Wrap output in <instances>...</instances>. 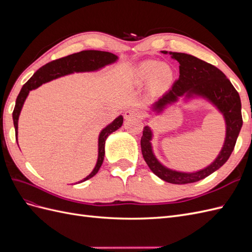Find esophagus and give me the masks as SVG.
<instances>
[{"label": "esophagus", "instance_id": "1", "mask_svg": "<svg viewBox=\"0 0 252 252\" xmlns=\"http://www.w3.org/2000/svg\"><path fill=\"white\" fill-rule=\"evenodd\" d=\"M142 117V112L138 108H130L125 111L124 113V118L126 120L132 119V118H141Z\"/></svg>", "mask_w": 252, "mask_h": 252}]
</instances>
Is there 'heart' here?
Returning <instances> with one entry per match:
<instances>
[{
    "label": "heart",
    "mask_w": 252,
    "mask_h": 252,
    "mask_svg": "<svg viewBox=\"0 0 252 252\" xmlns=\"http://www.w3.org/2000/svg\"><path fill=\"white\" fill-rule=\"evenodd\" d=\"M170 79L171 72L168 68L154 61H145L135 69V81L139 85H145L151 81L155 87H159L168 83Z\"/></svg>",
    "instance_id": "1"
}]
</instances>
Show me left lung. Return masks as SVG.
<instances>
[{
	"instance_id": "8db88e82",
	"label": "left lung",
	"mask_w": 252,
	"mask_h": 252,
	"mask_svg": "<svg viewBox=\"0 0 252 252\" xmlns=\"http://www.w3.org/2000/svg\"><path fill=\"white\" fill-rule=\"evenodd\" d=\"M164 55H169L180 64V77L174 82L170 90L150 106L149 114L158 116L164 110L179 101V97H184L185 102L193 98H202L209 102L222 114L226 134L223 147L211 164L203 169L192 172L179 171L168 168L158 161L152 147L154 131L147 125L144 127L141 139L142 155L150 170L161 180L171 184H189L207 178L208 175L220 168L229 158L235 146L236 139L243 125L241 98L231 82L219 68L191 55L183 52L161 51Z\"/></svg>"
}]
</instances>
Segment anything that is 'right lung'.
<instances>
[{"mask_svg": "<svg viewBox=\"0 0 252 252\" xmlns=\"http://www.w3.org/2000/svg\"><path fill=\"white\" fill-rule=\"evenodd\" d=\"M119 57L113 55L111 52L100 51V50H84L73 55L67 56L64 58L58 59L52 62L47 63L46 65L42 66L39 70L30 78L22 87L20 94L17 97L16 106L12 112L13 125L16 129V139L18 143V123L21 110L23 108L26 98L29 94L30 90H33L40 87L42 84L56 80L58 78L64 77V75L71 74L74 72H90L97 71L102 69L105 66L116 63ZM123 125V117L119 116L114 119L110 124H108L105 128H103L97 139V159L94 170L91 171L86 178L79 181L78 183L85 182L95 175L101 168L104 161L105 156V142L108 136ZM77 183V184H78Z\"/></svg>", "mask_w": 252, "mask_h": 252, "instance_id": "1", "label": "right lung"}]
</instances>
